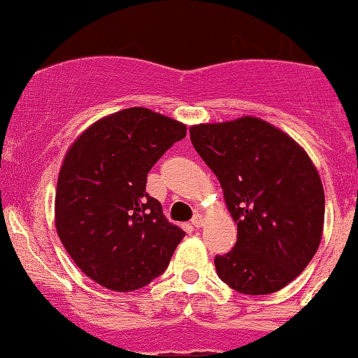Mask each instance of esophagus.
<instances>
[{"mask_svg": "<svg viewBox=\"0 0 358 358\" xmlns=\"http://www.w3.org/2000/svg\"><path fill=\"white\" fill-rule=\"evenodd\" d=\"M190 224H192L194 227H196V229L203 227V225H204V218H203V215H199V213L194 215V218H192V222H190Z\"/></svg>", "mask_w": 358, "mask_h": 358, "instance_id": "obj_1", "label": "esophagus"}]
</instances>
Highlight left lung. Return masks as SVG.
<instances>
[{"label":"left lung","instance_id":"1","mask_svg":"<svg viewBox=\"0 0 358 358\" xmlns=\"http://www.w3.org/2000/svg\"><path fill=\"white\" fill-rule=\"evenodd\" d=\"M189 131L238 224L234 248L215 257L218 278L248 296L283 289L320 245L325 196L317 168L289 134L257 117Z\"/></svg>","mask_w":358,"mask_h":358}]
</instances>
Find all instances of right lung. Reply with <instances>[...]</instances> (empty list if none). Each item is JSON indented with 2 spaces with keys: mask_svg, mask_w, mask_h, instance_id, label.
Masks as SVG:
<instances>
[{
  "mask_svg": "<svg viewBox=\"0 0 358 358\" xmlns=\"http://www.w3.org/2000/svg\"><path fill=\"white\" fill-rule=\"evenodd\" d=\"M185 124L148 108H126L83 131L66 152L55 190V229L76 266L115 292L166 271L185 232L145 192L147 175Z\"/></svg>",
  "mask_w": 358,
  "mask_h": 358,
  "instance_id": "add662e5",
  "label": "right lung"
}]
</instances>
